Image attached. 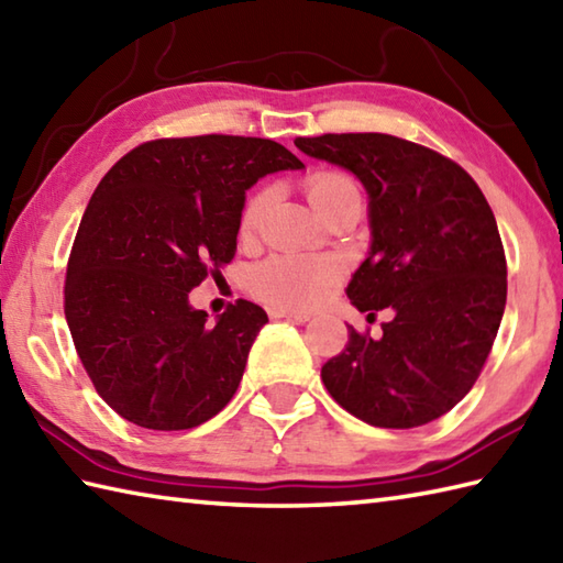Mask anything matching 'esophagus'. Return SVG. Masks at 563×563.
<instances>
[{"mask_svg":"<svg viewBox=\"0 0 563 563\" xmlns=\"http://www.w3.org/2000/svg\"><path fill=\"white\" fill-rule=\"evenodd\" d=\"M271 317L275 319H288V322H307L310 319V314L307 312H300V310H285V307H273L271 310Z\"/></svg>","mask_w":563,"mask_h":563,"instance_id":"obj_1","label":"esophagus"}]
</instances>
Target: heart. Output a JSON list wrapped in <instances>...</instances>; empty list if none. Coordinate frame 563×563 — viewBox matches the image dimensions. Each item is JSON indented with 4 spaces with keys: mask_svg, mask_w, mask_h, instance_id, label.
<instances>
[{
    "mask_svg": "<svg viewBox=\"0 0 563 563\" xmlns=\"http://www.w3.org/2000/svg\"><path fill=\"white\" fill-rule=\"evenodd\" d=\"M307 200L319 214L327 217L336 205L349 197H361L358 185L354 178L341 170H314L307 175L302 185ZM273 192L268 187L253 192L244 209H241L239 231L244 239L256 236L263 222H266L271 209ZM341 268L332 258L322 256H297V253H278L263 261L261 266L253 268L251 285L261 297L280 307H292V310H307L324 300L329 290L339 280Z\"/></svg>",
    "mask_w": 563,
    "mask_h": 563,
    "instance_id": "heart-1",
    "label": "heart"
}]
</instances>
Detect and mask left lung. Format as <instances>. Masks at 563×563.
I'll return each mask as SVG.
<instances>
[{
	"label": "left lung",
	"mask_w": 563,
	"mask_h": 563,
	"mask_svg": "<svg viewBox=\"0 0 563 563\" xmlns=\"http://www.w3.org/2000/svg\"><path fill=\"white\" fill-rule=\"evenodd\" d=\"M295 146L366 187L371 253L346 295L358 312L393 310L380 339L349 327V344L322 366L329 395L373 427L437 420L478 380L508 300L488 200L459 163L390 134L300 136Z\"/></svg>",
	"instance_id": "left-lung-1"
}]
</instances>
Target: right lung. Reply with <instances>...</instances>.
Here are the masks:
<instances>
[{
  "instance_id": "right-lung-1",
  "label": "right lung",
  "mask_w": 563,
  "mask_h": 563,
  "mask_svg": "<svg viewBox=\"0 0 563 563\" xmlns=\"http://www.w3.org/2000/svg\"><path fill=\"white\" fill-rule=\"evenodd\" d=\"M302 161L253 136L146 141L99 180L65 275V319L95 390L146 429H192L234 398L263 307L207 324L187 292L231 263L246 190Z\"/></svg>"
}]
</instances>
